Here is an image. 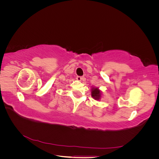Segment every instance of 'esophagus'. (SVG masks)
<instances>
[{"label": "esophagus", "instance_id": "34e87169", "mask_svg": "<svg viewBox=\"0 0 159 159\" xmlns=\"http://www.w3.org/2000/svg\"><path fill=\"white\" fill-rule=\"evenodd\" d=\"M76 79L78 81H81V80H84L85 78H84V77H81V76H77L76 77Z\"/></svg>", "mask_w": 159, "mask_h": 159}]
</instances>
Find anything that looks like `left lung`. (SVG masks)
Returning <instances> with one entry per match:
<instances>
[{
  "mask_svg": "<svg viewBox=\"0 0 159 159\" xmlns=\"http://www.w3.org/2000/svg\"><path fill=\"white\" fill-rule=\"evenodd\" d=\"M91 96L95 100H99L101 98V91L97 88H93L91 90Z\"/></svg>",
  "mask_w": 159,
  "mask_h": 159,
  "instance_id": "1",
  "label": "left lung"
}]
</instances>
